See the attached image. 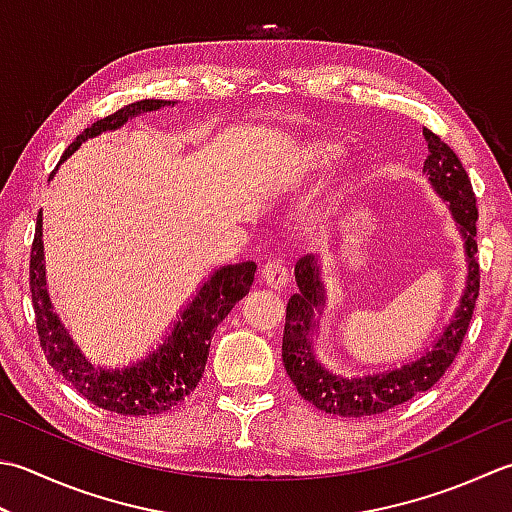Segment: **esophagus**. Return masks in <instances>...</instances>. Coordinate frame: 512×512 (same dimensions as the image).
<instances>
[{"label":"esophagus","mask_w":512,"mask_h":512,"mask_svg":"<svg viewBox=\"0 0 512 512\" xmlns=\"http://www.w3.org/2000/svg\"><path fill=\"white\" fill-rule=\"evenodd\" d=\"M262 282L268 288H284L288 282V268L282 259H270L262 268Z\"/></svg>","instance_id":"esophagus-1"}]
</instances>
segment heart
<instances>
[{
    "mask_svg": "<svg viewBox=\"0 0 512 512\" xmlns=\"http://www.w3.org/2000/svg\"><path fill=\"white\" fill-rule=\"evenodd\" d=\"M339 155H342V148L333 142H313L304 148L302 153V170H324L333 166Z\"/></svg>",
    "mask_w": 512,
    "mask_h": 512,
    "instance_id": "heart-1",
    "label": "heart"
}]
</instances>
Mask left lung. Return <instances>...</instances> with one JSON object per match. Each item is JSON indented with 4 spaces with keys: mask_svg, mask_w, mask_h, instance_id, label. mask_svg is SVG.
<instances>
[{
    "mask_svg": "<svg viewBox=\"0 0 512 512\" xmlns=\"http://www.w3.org/2000/svg\"><path fill=\"white\" fill-rule=\"evenodd\" d=\"M428 159L424 170L430 184L450 204V210L462 230L468 257L466 290L459 302L453 322L448 324L439 342L417 362L402 368L386 370L368 377H337L315 362L310 350V335L317 328L315 310L324 304V286L319 282V266L313 255H304L295 266L299 293L288 299L286 324L282 339V357L288 377L297 393L315 408L339 417H370L386 413L415 395L424 393L444 377L448 366L462 350L470 319L479 297V264H477V199L466 168L455 150L430 128H424Z\"/></svg>",
    "mask_w": 512,
    "mask_h": 512,
    "instance_id": "left-lung-1",
    "label": "left lung"
}]
</instances>
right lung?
Listing matches in <instances>:
<instances>
[{
  "mask_svg": "<svg viewBox=\"0 0 512 512\" xmlns=\"http://www.w3.org/2000/svg\"><path fill=\"white\" fill-rule=\"evenodd\" d=\"M162 106H170V102L166 99H142V102L115 110L113 115L97 119L64 150L62 162L68 155H73L86 139L104 133V130H115L130 117ZM42 262V215H37L35 239L30 246L28 284L30 295H33L39 346L44 350L46 362L90 404L110 410V413L135 417L168 413L193 393L204 375L210 339L215 335L217 324L233 310L239 299L248 295L257 268L255 262L219 268L199 288L193 304L184 310L182 319L175 324L173 333L168 335L164 346H159L157 353L124 370H102L86 362L79 348L70 342L57 315L50 310Z\"/></svg>",
  "mask_w": 512,
  "mask_h": 512,
  "instance_id": "1",
  "label": "right lung"
}]
</instances>
